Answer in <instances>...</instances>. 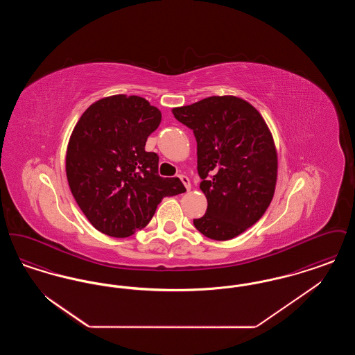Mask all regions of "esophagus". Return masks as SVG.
<instances>
[{
  "mask_svg": "<svg viewBox=\"0 0 355 355\" xmlns=\"http://www.w3.org/2000/svg\"><path fill=\"white\" fill-rule=\"evenodd\" d=\"M180 178H181V181H182V184L185 185L186 190L189 191L190 189H191V185H190V181H189V178L186 177V175H180Z\"/></svg>",
  "mask_w": 355,
  "mask_h": 355,
  "instance_id": "esophagus-1",
  "label": "esophagus"
}]
</instances>
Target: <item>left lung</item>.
I'll return each mask as SVG.
<instances>
[{"label":"left lung","mask_w":355,"mask_h":355,"mask_svg":"<svg viewBox=\"0 0 355 355\" xmlns=\"http://www.w3.org/2000/svg\"><path fill=\"white\" fill-rule=\"evenodd\" d=\"M171 112L197 139L207 210L194 226L216 241L242 234L265 214L275 191L278 155L268 123L236 96H213Z\"/></svg>","instance_id":"1"}]
</instances>
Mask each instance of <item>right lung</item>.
Listing matches in <instances>:
<instances>
[{
  "label": "right lung",
  "mask_w": 355,
  "mask_h": 355,
  "mask_svg": "<svg viewBox=\"0 0 355 355\" xmlns=\"http://www.w3.org/2000/svg\"><path fill=\"white\" fill-rule=\"evenodd\" d=\"M161 119L145 98L116 94L92 103L70 135V191L85 217L106 236L135 234L165 197L186 191L177 177H159L158 155L145 150Z\"/></svg>",
  "instance_id": "add662e5"
}]
</instances>
